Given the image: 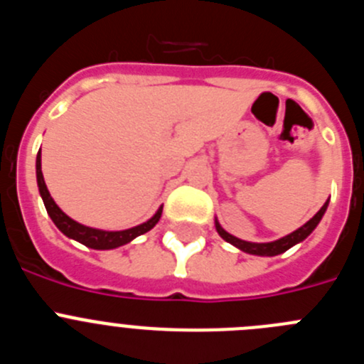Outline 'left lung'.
<instances>
[{"label": "left lung", "instance_id": "1", "mask_svg": "<svg viewBox=\"0 0 364 364\" xmlns=\"http://www.w3.org/2000/svg\"><path fill=\"white\" fill-rule=\"evenodd\" d=\"M328 208V202L326 204L321 208L317 213L314 215V218H310V220L304 224L302 228H299V230H295L294 233L286 235V237H282V239L275 240V242H262V244H257V242H246V240H240L237 239V237H233V235H230L228 231H224L220 228V224L218 222H215V226H217V231L218 235H220L222 239L226 240V242L233 244V246H237L239 250H242V252L246 253H252V255H266V257H273V255H279V253H284L286 250H290L291 246H295L297 242H301V240H304L308 237V235L311 233V231L317 228V224L321 222V218H323L324 211H326Z\"/></svg>", "mask_w": 364, "mask_h": 364}]
</instances>
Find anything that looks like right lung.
Segmentation results:
<instances>
[{
  "mask_svg": "<svg viewBox=\"0 0 364 364\" xmlns=\"http://www.w3.org/2000/svg\"><path fill=\"white\" fill-rule=\"evenodd\" d=\"M36 176H38V188H40V195L43 198L45 210L49 213V217L53 218V222L56 224V228L62 231L63 235L70 237V239L78 240V242L85 244L87 247H92V250H112V247L124 246V244L131 242L133 239H136L138 235L147 233L149 230H153L156 226V222L160 220V215H162V208H160L153 218H149L147 222L140 224V226H134L131 230L124 231H104V230H95V228H87L83 224H78L76 220H73L70 217H67L60 208L56 205V202L50 197L49 189L45 186L43 173H41V149L38 153L36 159Z\"/></svg>",
  "mask_w": 364,
  "mask_h": 364,
  "instance_id": "add662e5",
  "label": "right lung"
}]
</instances>
